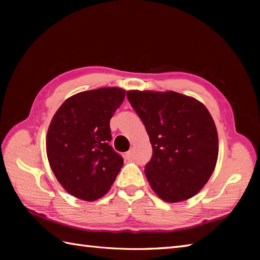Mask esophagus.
Here are the masks:
<instances>
[{
	"mask_svg": "<svg viewBox=\"0 0 260 260\" xmlns=\"http://www.w3.org/2000/svg\"><path fill=\"white\" fill-rule=\"evenodd\" d=\"M125 156H126V159H127V161H133V159L135 158V155H134V150H133V148H132L131 151L127 152Z\"/></svg>",
	"mask_w": 260,
	"mask_h": 260,
	"instance_id": "obj_1",
	"label": "esophagus"
}]
</instances>
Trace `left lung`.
Masks as SVG:
<instances>
[{"mask_svg": "<svg viewBox=\"0 0 260 260\" xmlns=\"http://www.w3.org/2000/svg\"><path fill=\"white\" fill-rule=\"evenodd\" d=\"M127 98L153 147L144 170L152 190L168 203L194 197L218 159V132L211 114L198 99L172 90H128Z\"/></svg>", "mask_w": 260, "mask_h": 260, "instance_id": "obj_1", "label": "left lung"}]
</instances>
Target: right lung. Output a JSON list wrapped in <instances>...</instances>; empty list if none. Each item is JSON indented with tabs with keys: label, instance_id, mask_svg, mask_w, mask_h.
Wrapping results in <instances>:
<instances>
[{
	"label": "right lung",
	"instance_id": "obj_1",
	"mask_svg": "<svg viewBox=\"0 0 260 260\" xmlns=\"http://www.w3.org/2000/svg\"><path fill=\"white\" fill-rule=\"evenodd\" d=\"M119 87H104L66 99L49 125V164L69 194L84 201L104 197L124 161L108 143L109 120L125 98Z\"/></svg>",
	"mask_w": 260,
	"mask_h": 260
}]
</instances>
